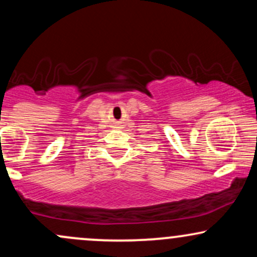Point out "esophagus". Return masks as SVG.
Here are the masks:
<instances>
[{
    "label": "esophagus",
    "mask_w": 257,
    "mask_h": 257,
    "mask_svg": "<svg viewBox=\"0 0 257 257\" xmlns=\"http://www.w3.org/2000/svg\"><path fill=\"white\" fill-rule=\"evenodd\" d=\"M118 125H119V123H116V126H114V128H119Z\"/></svg>",
    "instance_id": "34e87169"
}]
</instances>
